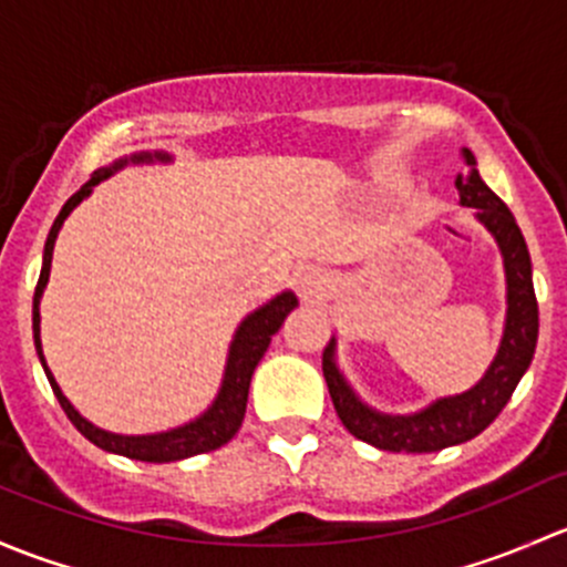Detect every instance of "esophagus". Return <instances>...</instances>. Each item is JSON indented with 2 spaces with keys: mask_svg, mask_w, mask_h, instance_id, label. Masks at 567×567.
<instances>
[{
  "mask_svg": "<svg viewBox=\"0 0 567 567\" xmlns=\"http://www.w3.org/2000/svg\"><path fill=\"white\" fill-rule=\"evenodd\" d=\"M332 289V278L330 272H324L322 267H306V270H300V276H297V291H300L302 300L308 302H317L327 297V291Z\"/></svg>",
  "mask_w": 567,
  "mask_h": 567,
  "instance_id": "obj_1",
  "label": "esophagus"
}]
</instances>
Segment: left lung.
<instances>
[{
    "label": "left lung",
    "mask_w": 567,
    "mask_h": 567,
    "mask_svg": "<svg viewBox=\"0 0 567 567\" xmlns=\"http://www.w3.org/2000/svg\"><path fill=\"white\" fill-rule=\"evenodd\" d=\"M461 157L466 166V172L456 177L461 204L477 209V218L497 237L502 256H505V336H502V347L492 369L475 388L453 395V399L436 401L434 406L420 414H410V417H390V414H379L360 404L332 363V341L327 343L322 352V371L338 417L347 425L349 434L373 447H382V451L434 453L481 434L505 410L518 379L533 363L535 343H538V300H535L533 261H529L527 243H524L522 229L516 226L507 204L477 174L475 155L470 150H461Z\"/></svg>",
    "instance_id": "8db88e82"
}]
</instances>
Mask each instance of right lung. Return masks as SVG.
<instances>
[{"label":"right lung","mask_w":567,"mask_h":567,"mask_svg":"<svg viewBox=\"0 0 567 567\" xmlns=\"http://www.w3.org/2000/svg\"><path fill=\"white\" fill-rule=\"evenodd\" d=\"M153 155H133V161H150ZM155 157L166 161L168 155L157 153ZM127 161L114 163L111 168H101V172L92 174L73 196L68 198L62 213L56 215L54 226L49 231V240H45V250H43V270H40L38 286H34V300H32V330H34V349H38V358L45 369V360H43V349H40V311H38V302L40 295H43L45 284H49V270H51V254H54V240L60 235V226L62 220L68 218L70 209L81 202L86 194L92 190V185H97L101 179H106L114 168L125 166ZM297 306V297L291 291H284L278 295L276 300L267 302L265 308H259L256 313H250L248 319L240 324L237 330L235 341H231L229 349V363H226V377H224V388H220L218 399L215 404L209 406L202 417L194 420V423L183 425V429H174L166 431V434H153V436H120V434H109V431L95 429L90 420L81 417L79 412L70 406V401L62 395L60 384L54 382L51 371L45 369V377H49L51 390H54L56 401L60 406L65 410V414L70 417V423L92 442V445L103 447L109 453H120V456L127 458H136V461H153V464H166V461H179V458H188V456H198V453H209L215 447L226 445L231 436L240 431L243 417H245V404H248V388H250V377H254V369L259 365L261 354L267 352L270 347L272 336L278 332V327L284 324V319L289 317L291 308Z\"/></svg>","instance_id":"1"}]
</instances>
